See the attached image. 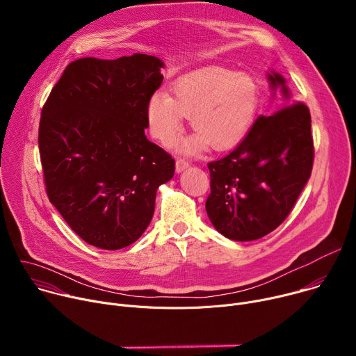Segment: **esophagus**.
Returning <instances> with one entry per match:
<instances>
[{
    "instance_id": "obj_1",
    "label": "esophagus",
    "mask_w": 356,
    "mask_h": 356,
    "mask_svg": "<svg viewBox=\"0 0 356 356\" xmlns=\"http://www.w3.org/2000/svg\"><path fill=\"white\" fill-rule=\"evenodd\" d=\"M187 168H188V161H186V159H177L176 161V172L177 173H181Z\"/></svg>"
}]
</instances>
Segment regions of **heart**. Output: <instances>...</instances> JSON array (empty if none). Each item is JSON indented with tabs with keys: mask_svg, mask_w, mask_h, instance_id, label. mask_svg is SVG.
Listing matches in <instances>:
<instances>
[{
	"mask_svg": "<svg viewBox=\"0 0 356 356\" xmlns=\"http://www.w3.org/2000/svg\"><path fill=\"white\" fill-rule=\"evenodd\" d=\"M173 95L152 94L146 115L150 132L162 143H170L181 129L184 117L195 132L183 139L181 154H197L209 143L227 149L249 131L259 104V88L250 76L222 67H207L177 79Z\"/></svg>",
	"mask_w": 356,
	"mask_h": 356,
	"instance_id": "b5f03b06",
	"label": "heart"
}]
</instances>
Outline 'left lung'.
I'll list each match as a JSON object with an SVG mask.
<instances>
[{"label":"left lung","instance_id":"1","mask_svg":"<svg viewBox=\"0 0 356 356\" xmlns=\"http://www.w3.org/2000/svg\"><path fill=\"white\" fill-rule=\"evenodd\" d=\"M277 107L261 115L224 158L210 162L206 202L214 228L232 241L259 239L276 229L307 184L314 159L309 108L294 103L284 77L269 70Z\"/></svg>","mask_w":356,"mask_h":356}]
</instances>
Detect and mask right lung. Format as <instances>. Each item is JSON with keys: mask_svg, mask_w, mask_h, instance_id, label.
Wrapping results in <instances>:
<instances>
[{"mask_svg": "<svg viewBox=\"0 0 356 356\" xmlns=\"http://www.w3.org/2000/svg\"><path fill=\"white\" fill-rule=\"evenodd\" d=\"M162 67L142 54L79 59L42 110L38 142L49 201L92 246L134 243L154 217L158 188L175 175L172 156L145 135Z\"/></svg>", "mask_w": 356, "mask_h": 356, "instance_id": "right-lung-1", "label": "right lung"}]
</instances>
